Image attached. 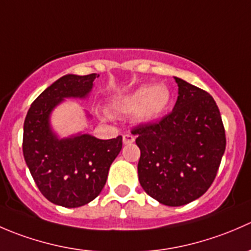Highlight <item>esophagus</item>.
<instances>
[{
  "mask_svg": "<svg viewBox=\"0 0 251 251\" xmlns=\"http://www.w3.org/2000/svg\"><path fill=\"white\" fill-rule=\"evenodd\" d=\"M135 142V137H133L132 135H128V133H126V135L123 136V143L124 144H131Z\"/></svg>",
  "mask_w": 251,
  "mask_h": 251,
  "instance_id": "esophagus-1",
  "label": "esophagus"
}]
</instances>
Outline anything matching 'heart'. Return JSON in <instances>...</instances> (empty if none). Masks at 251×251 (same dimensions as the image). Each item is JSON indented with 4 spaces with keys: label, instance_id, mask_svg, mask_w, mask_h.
Returning <instances> with one entry per match:
<instances>
[{
    "label": "heart",
    "instance_id": "b5f03b06",
    "mask_svg": "<svg viewBox=\"0 0 251 251\" xmlns=\"http://www.w3.org/2000/svg\"><path fill=\"white\" fill-rule=\"evenodd\" d=\"M173 95L170 88L164 83L154 86H142L111 102V109L123 114L135 113L138 123H149L159 118L168 110Z\"/></svg>",
    "mask_w": 251,
    "mask_h": 251
}]
</instances>
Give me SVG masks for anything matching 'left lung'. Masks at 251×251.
I'll list each match as a JSON object with an SVG mask.
<instances>
[{
  "label": "left lung",
  "instance_id": "obj_1",
  "mask_svg": "<svg viewBox=\"0 0 251 251\" xmlns=\"http://www.w3.org/2000/svg\"><path fill=\"white\" fill-rule=\"evenodd\" d=\"M178 97L159 123L132 131L141 151L138 179L148 196L168 206L201 197L216 177L226 136L214 98L197 86L174 77Z\"/></svg>",
  "mask_w": 251,
  "mask_h": 251
}]
</instances>
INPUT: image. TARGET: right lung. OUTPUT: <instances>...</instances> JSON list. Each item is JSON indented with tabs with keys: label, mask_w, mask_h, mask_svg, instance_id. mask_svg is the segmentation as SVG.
<instances>
[{
	"label": "right lung",
	"mask_w": 251,
	"mask_h": 251,
	"mask_svg": "<svg viewBox=\"0 0 251 251\" xmlns=\"http://www.w3.org/2000/svg\"><path fill=\"white\" fill-rule=\"evenodd\" d=\"M98 76L68 74L58 78L34 100L25 118V163L40 192L55 205L78 207L97 198L123 148L121 136L100 140L80 131L60 137L50 124L53 110L65 100L88 98ZM85 114L88 120L92 119L87 111Z\"/></svg>",
	"instance_id": "obj_1"
}]
</instances>
